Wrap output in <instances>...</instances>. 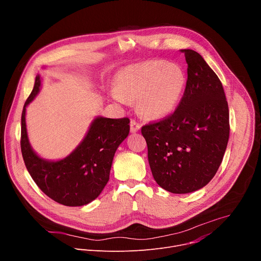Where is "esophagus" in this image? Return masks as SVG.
<instances>
[{
  "instance_id": "obj_1",
  "label": "esophagus",
  "mask_w": 261,
  "mask_h": 261,
  "mask_svg": "<svg viewBox=\"0 0 261 261\" xmlns=\"http://www.w3.org/2000/svg\"><path fill=\"white\" fill-rule=\"evenodd\" d=\"M140 128H141V125H140V124H138L136 121L132 120V121L130 122V131H131L132 133L137 132Z\"/></svg>"
}]
</instances>
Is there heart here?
<instances>
[{"mask_svg":"<svg viewBox=\"0 0 261 261\" xmlns=\"http://www.w3.org/2000/svg\"><path fill=\"white\" fill-rule=\"evenodd\" d=\"M185 84V75L177 66L163 61H146L127 66L118 74L113 97L119 101L137 100L142 116L162 119L176 107Z\"/></svg>","mask_w":261,"mask_h":261,"instance_id":"obj_1","label":"heart"}]
</instances>
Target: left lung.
<instances>
[{"label":"left lung","mask_w":261,"mask_h":261,"mask_svg":"<svg viewBox=\"0 0 261 261\" xmlns=\"http://www.w3.org/2000/svg\"><path fill=\"white\" fill-rule=\"evenodd\" d=\"M180 51L188 64V79L177 108L141 128L153 176L174 194L191 193L210 182L229 138L228 103L219 77L198 53Z\"/></svg>","instance_id":"left-lung-1"}]
</instances>
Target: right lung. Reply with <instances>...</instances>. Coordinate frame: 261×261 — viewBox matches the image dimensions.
I'll use <instances>...</instances> for the list:
<instances>
[{
    "instance_id": "right-lung-1",
    "label": "right lung",
    "mask_w": 261,
    "mask_h": 261,
    "mask_svg": "<svg viewBox=\"0 0 261 261\" xmlns=\"http://www.w3.org/2000/svg\"><path fill=\"white\" fill-rule=\"evenodd\" d=\"M41 87L38 74L21 114L20 147L25 167L34 181L53 200L67 206H82L96 199L109 179L111 164L119 145L130 131L129 119L97 117L72 153L51 161L37 155L29 141L25 110Z\"/></svg>"
}]
</instances>
